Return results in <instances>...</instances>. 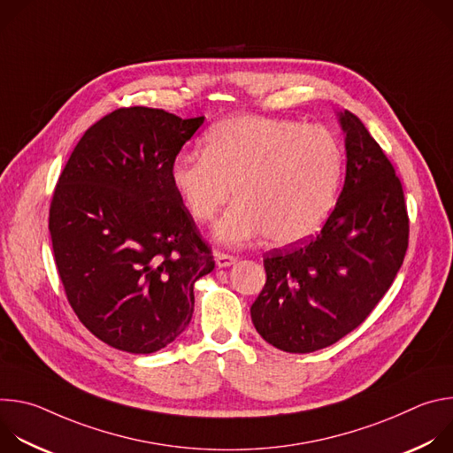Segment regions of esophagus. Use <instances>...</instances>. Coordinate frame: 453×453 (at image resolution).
Segmentation results:
<instances>
[{"label": "esophagus", "instance_id": "obj_1", "mask_svg": "<svg viewBox=\"0 0 453 453\" xmlns=\"http://www.w3.org/2000/svg\"><path fill=\"white\" fill-rule=\"evenodd\" d=\"M238 257L233 254H226V252H217V265L219 267H231L236 264Z\"/></svg>", "mask_w": 453, "mask_h": 453}]
</instances>
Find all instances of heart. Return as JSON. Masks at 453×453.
<instances>
[{
  "label": "heart",
  "mask_w": 453,
  "mask_h": 453,
  "mask_svg": "<svg viewBox=\"0 0 453 453\" xmlns=\"http://www.w3.org/2000/svg\"><path fill=\"white\" fill-rule=\"evenodd\" d=\"M342 172L344 152L328 128L236 114L204 134L203 154L177 156L170 179L197 222H210L234 188L240 201L215 226L219 242L242 245L267 233L271 242L288 245L326 222Z\"/></svg>",
  "instance_id": "heart-1"
}]
</instances>
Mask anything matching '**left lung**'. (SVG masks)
I'll return each mask as SVG.
<instances>
[{"label":"left lung","mask_w":453,"mask_h":453,"mask_svg":"<svg viewBox=\"0 0 453 453\" xmlns=\"http://www.w3.org/2000/svg\"><path fill=\"white\" fill-rule=\"evenodd\" d=\"M346 180L317 236L265 254L267 281L250 306L256 332L287 353L328 348L353 332L393 285L409 245L403 188L380 145L339 112Z\"/></svg>","instance_id":"left-lung-1"}]
</instances>
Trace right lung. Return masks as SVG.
Instances as JSON below:
<instances>
[{
    "instance_id": "1",
    "label": "right lung",
    "mask_w": 453,
    "mask_h": 453,
    "mask_svg": "<svg viewBox=\"0 0 453 453\" xmlns=\"http://www.w3.org/2000/svg\"><path fill=\"white\" fill-rule=\"evenodd\" d=\"M204 116L123 107L77 143L50 206L55 264L82 325L102 342L149 355L193 315V285L215 269L170 179Z\"/></svg>"
}]
</instances>
